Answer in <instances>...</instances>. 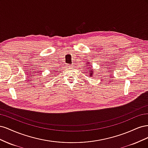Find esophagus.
<instances>
[{
    "instance_id": "1",
    "label": "esophagus",
    "mask_w": 148,
    "mask_h": 148,
    "mask_svg": "<svg viewBox=\"0 0 148 148\" xmlns=\"http://www.w3.org/2000/svg\"><path fill=\"white\" fill-rule=\"evenodd\" d=\"M66 67L67 68H71V67H73V65H66Z\"/></svg>"
}]
</instances>
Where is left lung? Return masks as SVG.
I'll return each mask as SVG.
<instances>
[{"label":"left lung","instance_id":"left-lung-1","mask_svg":"<svg viewBox=\"0 0 148 148\" xmlns=\"http://www.w3.org/2000/svg\"><path fill=\"white\" fill-rule=\"evenodd\" d=\"M86 66H89V65H86ZM88 72L89 73V74L90 75H89V77H91V76L92 75V69L90 70V69H88Z\"/></svg>","mask_w":148,"mask_h":148}]
</instances>
